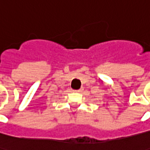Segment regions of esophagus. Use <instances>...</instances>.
<instances>
[{
	"label": "esophagus",
	"instance_id": "esophagus-1",
	"mask_svg": "<svg viewBox=\"0 0 150 150\" xmlns=\"http://www.w3.org/2000/svg\"><path fill=\"white\" fill-rule=\"evenodd\" d=\"M74 92H77V93H79V92H82V89L74 90Z\"/></svg>",
	"mask_w": 150,
	"mask_h": 150
}]
</instances>
